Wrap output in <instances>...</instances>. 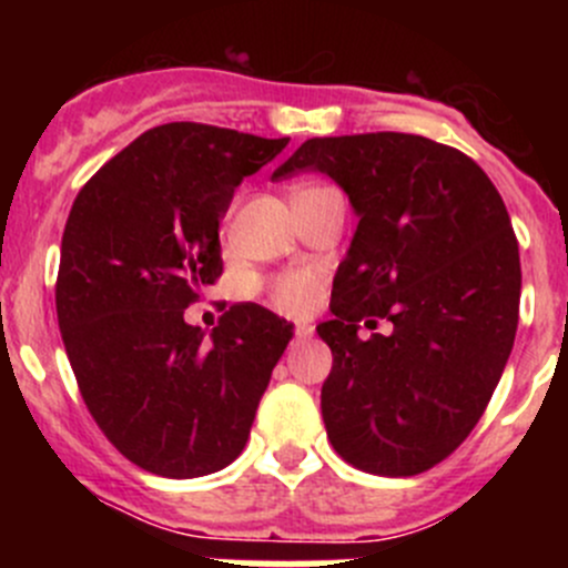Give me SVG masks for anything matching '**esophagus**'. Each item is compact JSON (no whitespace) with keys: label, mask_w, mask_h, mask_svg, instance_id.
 Instances as JSON below:
<instances>
[{"label":"esophagus","mask_w":568,"mask_h":568,"mask_svg":"<svg viewBox=\"0 0 568 568\" xmlns=\"http://www.w3.org/2000/svg\"><path fill=\"white\" fill-rule=\"evenodd\" d=\"M313 335V326L311 324H296L294 326V337L296 341H307Z\"/></svg>","instance_id":"esophagus-1"}]
</instances>
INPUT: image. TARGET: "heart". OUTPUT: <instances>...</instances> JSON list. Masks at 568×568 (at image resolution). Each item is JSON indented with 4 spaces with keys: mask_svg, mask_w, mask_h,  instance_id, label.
Here are the masks:
<instances>
[{
    "mask_svg": "<svg viewBox=\"0 0 568 568\" xmlns=\"http://www.w3.org/2000/svg\"><path fill=\"white\" fill-rule=\"evenodd\" d=\"M318 189V186H307ZM302 192V189H300ZM318 277L311 272H294L283 274V277L274 280L268 285V300L277 307L280 313H288V316H300V313H307L318 300Z\"/></svg>",
    "mask_w": 568,
    "mask_h": 568,
    "instance_id": "b5f03b06",
    "label": "heart"
}]
</instances>
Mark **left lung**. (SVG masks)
Masks as SVG:
<instances>
[{"mask_svg": "<svg viewBox=\"0 0 568 568\" xmlns=\"http://www.w3.org/2000/svg\"><path fill=\"white\" fill-rule=\"evenodd\" d=\"M302 170L359 216L316 326L326 437L365 473H426L469 437L511 354L523 268L506 203L462 151L398 131L307 140L272 181ZM379 320L387 336L356 335Z\"/></svg>", "mask_w": 568, "mask_h": 568, "instance_id": "8db88e82", "label": "left lung"}]
</instances>
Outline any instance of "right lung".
Wrapping results in <instances>:
<instances>
[{
	"mask_svg": "<svg viewBox=\"0 0 568 568\" xmlns=\"http://www.w3.org/2000/svg\"><path fill=\"white\" fill-rule=\"evenodd\" d=\"M283 140L164 123L109 159L73 200L57 321L79 393L109 443L164 478H197L244 450L257 400L291 341L261 305L205 335L183 321L222 274L220 220Z\"/></svg>",
	"mask_w": 568,
	"mask_h": 568,
	"instance_id": "add662e5",
	"label": "right lung"
}]
</instances>
